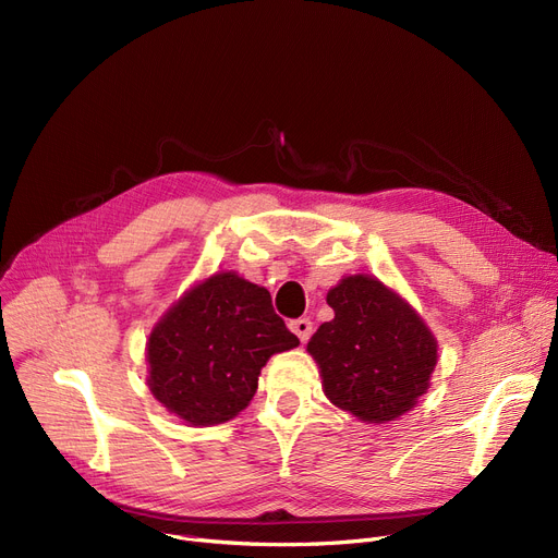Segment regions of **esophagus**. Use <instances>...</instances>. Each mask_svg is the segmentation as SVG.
<instances>
[{"label": "esophagus", "instance_id": "34e87169", "mask_svg": "<svg viewBox=\"0 0 558 558\" xmlns=\"http://www.w3.org/2000/svg\"><path fill=\"white\" fill-rule=\"evenodd\" d=\"M312 320L310 318H299V320H291V332H294L301 343H307V339L312 337Z\"/></svg>", "mask_w": 558, "mask_h": 558}]
</instances>
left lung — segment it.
Instances as JSON below:
<instances>
[{
    "label": "left lung",
    "mask_w": 558,
    "mask_h": 558,
    "mask_svg": "<svg viewBox=\"0 0 558 558\" xmlns=\"http://www.w3.org/2000/svg\"><path fill=\"white\" fill-rule=\"evenodd\" d=\"M335 318L307 343L328 400L362 423L383 425L414 409L436 366V337L398 291L368 274L330 291Z\"/></svg>",
    "instance_id": "1"
}]
</instances>
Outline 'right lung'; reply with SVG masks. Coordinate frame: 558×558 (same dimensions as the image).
Masks as SVG:
<instances>
[{"instance_id":"1","label":"right lung","mask_w":558,"mask_h":558,"mask_svg":"<svg viewBox=\"0 0 558 558\" xmlns=\"http://www.w3.org/2000/svg\"><path fill=\"white\" fill-rule=\"evenodd\" d=\"M296 345L267 289L238 271H217L190 287L154 326L146 385L183 423L219 425L248 407L269 357Z\"/></svg>"}]
</instances>
